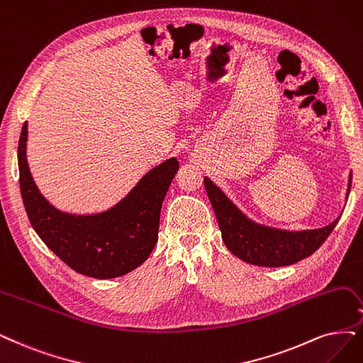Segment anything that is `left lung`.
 <instances>
[{"instance_id": "obj_1", "label": "left lung", "mask_w": 363, "mask_h": 363, "mask_svg": "<svg viewBox=\"0 0 363 363\" xmlns=\"http://www.w3.org/2000/svg\"><path fill=\"white\" fill-rule=\"evenodd\" d=\"M203 182L225 247L236 257L251 264L278 267L298 263L321 247L340 220L337 218L323 229L303 232L263 227L250 221L209 178H205ZM350 189L352 177L347 194H350Z\"/></svg>"}]
</instances>
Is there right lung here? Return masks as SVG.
<instances>
[{"label": "right lung", "instance_id": "add662e5", "mask_svg": "<svg viewBox=\"0 0 363 363\" xmlns=\"http://www.w3.org/2000/svg\"><path fill=\"white\" fill-rule=\"evenodd\" d=\"M26 139L25 123L18 146L21 194L33 229L48 248L73 271L99 279L125 275L150 257L158 239L161 205L179 167L177 158L147 172L112 209L76 217L40 194L26 161Z\"/></svg>", "mask_w": 363, "mask_h": 363}]
</instances>
